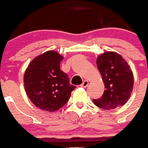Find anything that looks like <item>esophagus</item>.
Listing matches in <instances>:
<instances>
[{
    "label": "esophagus",
    "mask_w": 148,
    "mask_h": 148,
    "mask_svg": "<svg viewBox=\"0 0 148 148\" xmlns=\"http://www.w3.org/2000/svg\"><path fill=\"white\" fill-rule=\"evenodd\" d=\"M88 86V82L87 80H84L83 82H82V83L81 84L80 86L82 88H86Z\"/></svg>",
    "instance_id": "1"
}]
</instances>
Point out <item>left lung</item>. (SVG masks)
I'll return each mask as SVG.
<instances>
[{
  "mask_svg": "<svg viewBox=\"0 0 148 148\" xmlns=\"http://www.w3.org/2000/svg\"><path fill=\"white\" fill-rule=\"evenodd\" d=\"M105 88L102 97L93 99L97 107L106 110L123 106L134 87V74L125 60L116 52L107 51L97 60Z\"/></svg>",
  "mask_w": 148,
  "mask_h": 148,
  "instance_id": "obj_1",
  "label": "left lung"
}]
</instances>
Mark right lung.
Wrapping results in <instances>:
<instances>
[{
    "mask_svg": "<svg viewBox=\"0 0 148 148\" xmlns=\"http://www.w3.org/2000/svg\"><path fill=\"white\" fill-rule=\"evenodd\" d=\"M63 57L48 51L36 57L26 69L24 86L27 96L41 110L53 112L64 106L75 86L70 85L68 75L60 70Z\"/></svg>",
    "mask_w": 148,
    "mask_h": 148,
    "instance_id": "obj_1",
    "label": "right lung"
}]
</instances>
